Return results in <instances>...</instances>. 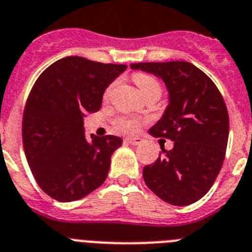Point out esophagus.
I'll use <instances>...</instances> for the list:
<instances>
[{
	"instance_id": "esophagus-1",
	"label": "esophagus",
	"mask_w": 252,
	"mask_h": 252,
	"mask_svg": "<svg viewBox=\"0 0 252 252\" xmlns=\"http://www.w3.org/2000/svg\"><path fill=\"white\" fill-rule=\"evenodd\" d=\"M126 141L133 146H137L142 142V141H141V138H137V137H128V138H126Z\"/></svg>"
}]
</instances>
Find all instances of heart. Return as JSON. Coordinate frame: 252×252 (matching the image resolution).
Returning <instances> with one entry per match:
<instances>
[{"instance_id":"obj_1","label":"heart","mask_w":252,"mask_h":252,"mask_svg":"<svg viewBox=\"0 0 252 252\" xmlns=\"http://www.w3.org/2000/svg\"><path fill=\"white\" fill-rule=\"evenodd\" d=\"M134 82L138 86L139 91H141V94L143 96H147L152 92H158V94L161 92V86L158 83V80L152 77V75H149V74L137 73L134 75ZM114 87H115V83H113L107 88L106 92H105V97H109L111 94ZM116 128L120 132L132 133L138 128V122L136 119H130V118H122V119L116 120Z\"/></svg>"}]
</instances>
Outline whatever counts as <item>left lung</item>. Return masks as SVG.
Returning a JSON list of instances; mask_svg holds the SVG:
<instances>
[{"instance_id":"8db88e82","label":"left lung","mask_w":252,"mask_h":252,"mask_svg":"<svg viewBox=\"0 0 252 252\" xmlns=\"http://www.w3.org/2000/svg\"><path fill=\"white\" fill-rule=\"evenodd\" d=\"M134 70L154 74L165 83L169 105L150 129L172 139L154 164L143 168L147 187L165 202L187 206L214 185L225 158L229 118L220 92L210 78L187 61L138 63Z\"/></svg>"}]
</instances>
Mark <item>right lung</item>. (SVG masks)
<instances>
[{
    "label": "right lung",
    "instance_id": "right-lung-1",
    "mask_svg": "<svg viewBox=\"0 0 252 252\" xmlns=\"http://www.w3.org/2000/svg\"><path fill=\"white\" fill-rule=\"evenodd\" d=\"M126 65L79 56L58 60L35 80L23 115V145L39 187L60 202L102 185L123 139L84 134V116L101 109L103 92Z\"/></svg>",
    "mask_w": 252,
    "mask_h": 252
}]
</instances>
